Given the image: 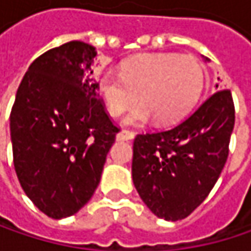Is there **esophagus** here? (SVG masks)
Here are the masks:
<instances>
[{"mask_svg": "<svg viewBox=\"0 0 251 251\" xmlns=\"http://www.w3.org/2000/svg\"><path fill=\"white\" fill-rule=\"evenodd\" d=\"M133 136H135V133L130 132V130H121L116 135V139L118 141H130V139H133Z\"/></svg>", "mask_w": 251, "mask_h": 251, "instance_id": "1", "label": "esophagus"}]
</instances>
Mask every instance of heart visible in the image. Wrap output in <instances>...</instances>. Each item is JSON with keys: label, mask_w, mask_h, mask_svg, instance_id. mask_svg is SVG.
Returning <instances> with one entry per match:
<instances>
[{"label": "heart", "mask_w": 251, "mask_h": 251, "mask_svg": "<svg viewBox=\"0 0 251 251\" xmlns=\"http://www.w3.org/2000/svg\"><path fill=\"white\" fill-rule=\"evenodd\" d=\"M205 85L202 64L193 56L147 53L135 56L121 71L106 70L97 76V90L112 116H119L136 104L124 125L142 126L152 119L172 125L183 119L198 101Z\"/></svg>", "instance_id": "obj_1"}]
</instances>
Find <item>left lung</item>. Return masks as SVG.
I'll return each instance as SVG.
<instances>
[{
	"mask_svg": "<svg viewBox=\"0 0 251 251\" xmlns=\"http://www.w3.org/2000/svg\"><path fill=\"white\" fill-rule=\"evenodd\" d=\"M234 122L231 93L220 90L178 125L135 138L132 180L154 215L178 221L205 201L226 166Z\"/></svg>",
	"mask_w": 251,
	"mask_h": 251,
	"instance_id": "1",
	"label": "left lung"
}]
</instances>
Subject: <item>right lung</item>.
<instances>
[{
  "label": "right lung",
  "instance_id": "1",
  "mask_svg": "<svg viewBox=\"0 0 251 251\" xmlns=\"http://www.w3.org/2000/svg\"><path fill=\"white\" fill-rule=\"evenodd\" d=\"M96 48L74 40L31 62L10 115L14 169L28 199L48 217L76 214L100 183L119 129L93 76Z\"/></svg>",
  "mask_w": 251,
  "mask_h": 251
}]
</instances>
